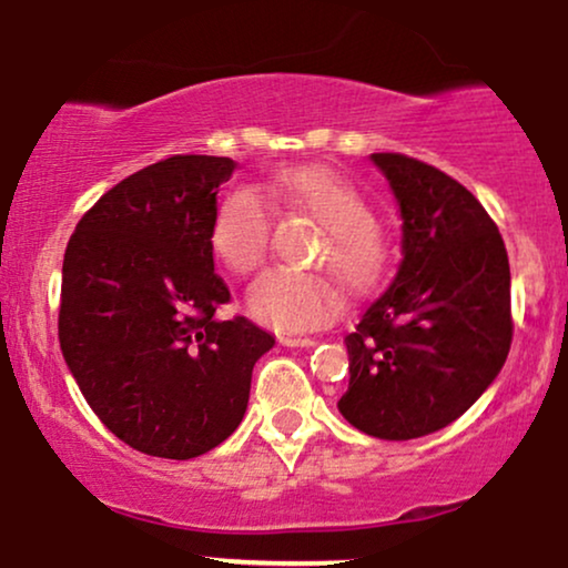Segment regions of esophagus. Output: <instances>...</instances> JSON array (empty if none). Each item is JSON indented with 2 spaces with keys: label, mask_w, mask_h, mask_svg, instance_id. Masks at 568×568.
Masks as SVG:
<instances>
[{
  "label": "esophagus",
  "mask_w": 568,
  "mask_h": 568,
  "mask_svg": "<svg viewBox=\"0 0 568 568\" xmlns=\"http://www.w3.org/2000/svg\"><path fill=\"white\" fill-rule=\"evenodd\" d=\"M278 343L286 345V348H311V345H316V339H313V337H297V335H282V337H278Z\"/></svg>",
  "instance_id": "obj_1"
}]
</instances>
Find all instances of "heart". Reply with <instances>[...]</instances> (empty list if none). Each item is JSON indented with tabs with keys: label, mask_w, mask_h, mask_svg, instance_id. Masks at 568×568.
Returning a JSON list of instances; mask_svg holds the SVG:
<instances>
[{
	"label": "heart",
	"mask_w": 568,
	"mask_h": 568,
	"mask_svg": "<svg viewBox=\"0 0 568 568\" xmlns=\"http://www.w3.org/2000/svg\"><path fill=\"white\" fill-rule=\"evenodd\" d=\"M303 212L326 231L313 263L326 265L351 295H366L385 271L375 206L356 185L326 166H292L263 185H233L217 202L210 246L225 268L250 276L268 257L273 207ZM246 308L278 332L316 329L337 316L343 295L324 273L271 268L250 286Z\"/></svg>",
	"instance_id": "b5f03b06"
}]
</instances>
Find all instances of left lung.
<instances>
[{"label":"left lung","instance_id":"8db88e82","mask_svg":"<svg viewBox=\"0 0 568 568\" xmlns=\"http://www.w3.org/2000/svg\"><path fill=\"white\" fill-rule=\"evenodd\" d=\"M402 210V265L345 337L353 428L409 442L455 423L495 383L513 339L510 263L473 193L404 153H372Z\"/></svg>","mask_w":568,"mask_h":568}]
</instances>
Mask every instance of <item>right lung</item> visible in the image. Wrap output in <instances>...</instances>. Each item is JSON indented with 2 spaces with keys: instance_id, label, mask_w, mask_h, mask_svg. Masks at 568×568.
I'll return each instance as SVG.
<instances>
[{
  "instance_id": "add662e5",
  "label": "right lung",
  "mask_w": 568,
  "mask_h": 568,
  "mask_svg": "<svg viewBox=\"0 0 568 568\" xmlns=\"http://www.w3.org/2000/svg\"><path fill=\"white\" fill-rule=\"evenodd\" d=\"M233 170L196 153L143 166L84 212L65 246L60 351L100 423L143 455L191 459L223 444L276 343L250 318H215L231 292L210 225Z\"/></svg>"
}]
</instances>
